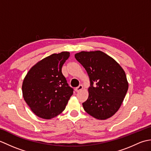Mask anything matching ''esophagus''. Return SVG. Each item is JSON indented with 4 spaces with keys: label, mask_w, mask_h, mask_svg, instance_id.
<instances>
[{
    "label": "esophagus",
    "mask_w": 151,
    "mask_h": 151,
    "mask_svg": "<svg viewBox=\"0 0 151 151\" xmlns=\"http://www.w3.org/2000/svg\"><path fill=\"white\" fill-rule=\"evenodd\" d=\"M82 89H83V86L82 84H81V85H79L78 87H76L75 88V91L76 92H79V91H81Z\"/></svg>",
    "instance_id": "esophagus-1"
}]
</instances>
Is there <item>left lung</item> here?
I'll return each instance as SVG.
<instances>
[{
	"instance_id": "obj_1",
	"label": "left lung",
	"mask_w": 151,
	"mask_h": 151,
	"mask_svg": "<svg viewBox=\"0 0 151 151\" xmlns=\"http://www.w3.org/2000/svg\"><path fill=\"white\" fill-rule=\"evenodd\" d=\"M75 57L87 71L89 96L82 106L97 119L105 120L116 113L129 88L124 70L116 61L101 50L81 51Z\"/></svg>"
}]
</instances>
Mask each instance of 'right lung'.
I'll return each instance as SVG.
<instances>
[{
  "mask_svg": "<svg viewBox=\"0 0 151 151\" xmlns=\"http://www.w3.org/2000/svg\"><path fill=\"white\" fill-rule=\"evenodd\" d=\"M70 53L52 54L36 63L28 70L22 82L25 102L39 117L50 119L65 110L73 93L62 73Z\"/></svg>",
  "mask_w": 151,
  "mask_h": 151,
  "instance_id": "right-lung-1",
  "label": "right lung"
}]
</instances>
